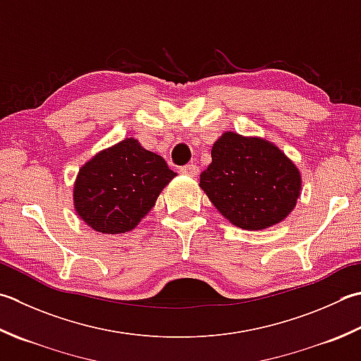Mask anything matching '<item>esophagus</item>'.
Returning a JSON list of instances; mask_svg holds the SVG:
<instances>
[{
	"instance_id": "34e87169",
	"label": "esophagus",
	"mask_w": 361,
	"mask_h": 361,
	"mask_svg": "<svg viewBox=\"0 0 361 361\" xmlns=\"http://www.w3.org/2000/svg\"><path fill=\"white\" fill-rule=\"evenodd\" d=\"M180 172L183 175H188V176H197L200 171H199V167H197L195 164H188V166H183L180 169Z\"/></svg>"
}]
</instances>
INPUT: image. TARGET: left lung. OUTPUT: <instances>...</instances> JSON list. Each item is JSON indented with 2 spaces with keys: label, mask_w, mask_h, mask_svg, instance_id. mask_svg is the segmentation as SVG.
<instances>
[{
  "label": "left lung",
  "mask_w": 361,
  "mask_h": 361,
  "mask_svg": "<svg viewBox=\"0 0 361 361\" xmlns=\"http://www.w3.org/2000/svg\"><path fill=\"white\" fill-rule=\"evenodd\" d=\"M200 188L227 221L244 230H264L283 221L302 190L299 169L263 137L227 131L211 148Z\"/></svg>",
  "instance_id": "obj_1"
}]
</instances>
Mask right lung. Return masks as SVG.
Masks as SVG:
<instances>
[{
    "mask_svg": "<svg viewBox=\"0 0 361 361\" xmlns=\"http://www.w3.org/2000/svg\"><path fill=\"white\" fill-rule=\"evenodd\" d=\"M176 176L164 158L125 137L98 152L78 172L75 211L90 228L118 235L137 227Z\"/></svg>",
    "mask_w": 361,
    "mask_h": 361,
    "instance_id": "right-lung-1",
    "label": "right lung"
}]
</instances>
